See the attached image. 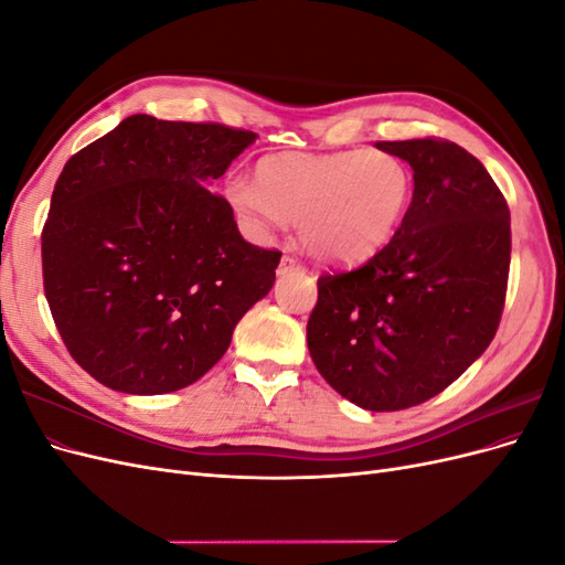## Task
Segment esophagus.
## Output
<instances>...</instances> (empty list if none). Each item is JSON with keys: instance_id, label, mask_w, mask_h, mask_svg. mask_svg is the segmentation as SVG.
Segmentation results:
<instances>
[{"instance_id": "obj_1", "label": "esophagus", "mask_w": 565, "mask_h": 565, "mask_svg": "<svg viewBox=\"0 0 565 565\" xmlns=\"http://www.w3.org/2000/svg\"><path fill=\"white\" fill-rule=\"evenodd\" d=\"M289 270H303V266H301V262L297 259L295 254H282L278 273H289Z\"/></svg>"}]
</instances>
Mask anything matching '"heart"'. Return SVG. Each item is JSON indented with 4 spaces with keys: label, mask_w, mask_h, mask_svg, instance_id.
Masks as SVG:
<instances>
[{
    "label": "heart",
    "mask_w": 565,
    "mask_h": 565,
    "mask_svg": "<svg viewBox=\"0 0 565 565\" xmlns=\"http://www.w3.org/2000/svg\"><path fill=\"white\" fill-rule=\"evenodd\" d=\"M413 185L407 164L382 150L278 152L256 162L254 183L231 179L226 198L256 228L289 221L318 259L355 264L398 231Z\"/></svg>",
    "instance_id": "1"
}]
</instances>
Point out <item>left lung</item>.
<instances>
[{"label": "left lung", "instance_id": "left-lung-1", "mask_svg": "<svg viewBox=\"0 0 565 565\" xmlns=\"http://www.w3.org/2000/svg\"><path fill=\"white\" fill-rule=\"evenodd\" d=\"M413 167L415 193L391 241L351 270L318 278L306 339L318 372L372 413L448 388L498 332L511 262L509 207L461 146L380 141Z\"/></svg>", "mask_w": 565, "mask_h": 565}]
</instances>
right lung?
<instances>
[{
	"label": "right lung",
	"mask_w": 565,
	"mask_h": 565,
	"mask_svg": "<svg viewBox=\"0 0 565 565\" xmlns=\"http://www.w3.org/2000/svg\"><path fill=\"white\" fill-rule=\"evenodd\" d=\"M256 134L131 115L65 162L42 228L51 318L108 388L198 382L268 295L282 252L249 245L207 191Z\"/></svg>",
	"instance_id": "1"
}]
</instances>
